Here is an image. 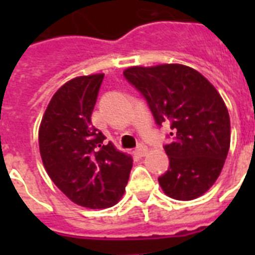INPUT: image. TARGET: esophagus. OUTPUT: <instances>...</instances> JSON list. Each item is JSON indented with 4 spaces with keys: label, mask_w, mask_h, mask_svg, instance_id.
Listing matches in <instances>:
<instances>
[{
    "label": "esophagus",
    "mask_w": 255,
    "mask_h": 255,
    "mask_svg": "<svg viewBox=\"0 0 255 255\" xmlns=\"http://www.w3.org/2000/svg\"><path fill=\"white\" fill-rule=\"evenodd\" d=\"M148 153V148L145 147V145H143V144H140L139 147H136L135 149V155L139 156V157H143V156H145Z\"/></svg>",
    "instance_id": "obj_1"
}]
</instances>
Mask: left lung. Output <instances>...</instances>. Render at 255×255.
<instances>
[{
	"instance_id": "obj_1",
	"label": "left lung",
	"mask_w": 255,
	"mask_h": 255,
	"mask_svg": "<svg viewBox=\"0 0 255 255\" xmlns=\"http://www.w3.org/2000/svg\"><path fill=\"white\" fill-rule=\"evenodd\" d=\"M123 74L147 100L156 124L169 128L164 145L169 168L159 177L164 193L181 201L205 193L230 147L229 112L217 90L184 65L136 66Z\"/></svg>"
}]
</instances>
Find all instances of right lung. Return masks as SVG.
<instances>
[{
	"mask_svg": "<svg viewBox=\"0 0 255 255\" xmlns=\"http://www.w3.org/2000/svg\"><path fill=\"white\" fill-rule=\"evenodd\" d=\"M104 74L74 78L50 100L39 127V152L53 182L78 205L103 209L123 196L132 157L106 144L91 123Z\"/></svg>",
	"mask_w": 255,
	"mask_h": 255,
	"instance_id": "obj_1",
	"label": "right lung"
}]
</instances>
